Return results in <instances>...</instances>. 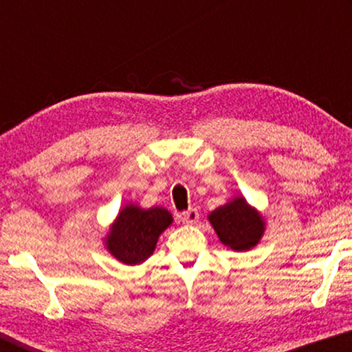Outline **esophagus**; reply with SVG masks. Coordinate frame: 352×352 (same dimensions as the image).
<instances>
[{"mask_svg": "<svg viewBox=\"0 0 352 352\" xmlns=\"http://www.w3.org/2000/svg\"><path fill=\"white\" fill-rule=\"evenodd\" d=\"M182 223L189 224V226L199 223V211H197L195 208L184 211V213H182Z\"/></svg>", "mask_w": 352, "mask_h": 352, "instance_id": "1", "label": "esophagus"}]
</instances>
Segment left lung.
<instances>
[{
	"instance_id": "obj_1",
	"label": "left lung",
	"mask_w": 352,
	"mask_h": 352,
	"mask_svg": "<svg viewBox=\"0 0 352 352\" xmlns=\"http://www.w3.org/2000/svg\"><path fill=\"white\" fill-rule=\"evenodd\" d=\"M208 221L221 242L234 252L256 247L264 234V219L243 197H235L208 214Z\"/></svg>"
}]
</instances>
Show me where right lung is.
<instances>
[{"label": "right lung", "mask_w": 352, "mask_h": 352, "mask_svg": "<svg viewBox=\"0 0 352 352\" xmlns=\"http://www.w3.org/2000/svg\"><path fill=\"white\" fill-rule=\"evenodd\" d=\"M171 223V213L162 206L144 210L128 204L110 226L105 247L123 264H141L153 253L158 237Z\"/></svg>", "instance_id": "add662e5"}]
</instances>
